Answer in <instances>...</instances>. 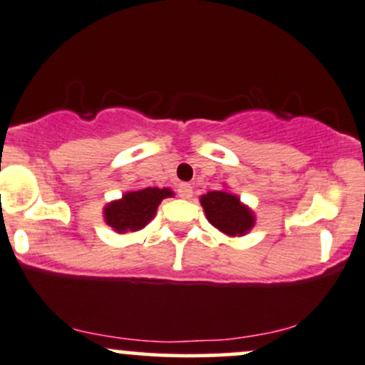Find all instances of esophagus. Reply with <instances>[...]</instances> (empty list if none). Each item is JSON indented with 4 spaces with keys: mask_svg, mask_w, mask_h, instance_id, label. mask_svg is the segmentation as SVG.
I'll return each mask as SVG.
<instances>
[{
    "mask_svg": "<svg viewBox=\"0 0 365 365\" xmlns=\"http://www.w3.org/2000/svg\"><path fill=\"white\" fill-rule=\"evenodd\" d=\"M178 195L182 197V199H190V197H192V187L188 185V183H182V185L178 187Z\"/></svg>",
    "mask_w": 365,
    "mask_h": 365,
    "instance_id": "1",
    "label": "esophagus"
}]
</instances>
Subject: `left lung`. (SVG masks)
I'll return each instance as SVG.
<instances>
[{"mask_svg": "<svg viewBox=\"0 0 365 365\" xmlns=\"http://www.w3.org/2000/svg\"><path fill=\"white\" fill-rule=\"evenodd\" d=\"M207 221L230 237H242L252 230L254 212L226 190H212L200 197Z\"/></svg>", "mask_w": 365, "mask_h": 365, "instance_id": "left-lung-1", "label": "left lung"}]
</instances>
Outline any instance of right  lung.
<instances>
[{"label": "right lung", "instance_id": "1", "mask_svg": "<svg viewBox=\"0 0 365 365\" xmlns=\"http://www.w3.org/2000/svg\"><path fill=\"white\" fill-rule=\"evenodd\" d=\"M173 195L170 188L148 187L127 192L120 200H113L104 207V221L115 232H139L156 215L163 199Z\"/></svg>", "mask_w": 365, "mask_h": 365}]
</instances>
